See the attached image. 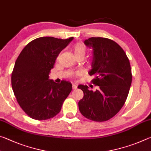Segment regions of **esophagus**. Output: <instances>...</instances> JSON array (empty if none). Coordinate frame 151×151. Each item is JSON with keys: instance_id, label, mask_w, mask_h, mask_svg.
<instances>
[{"instance_id": "34e87169", "label": "esophagus", "mask_w": 151, "mask_h": 151, "mask_svg": "<svg viewBox=\"0 0 151 151\" xmlns=\"http://www.w3.org/2000/svg\"><path fill=\"white\" fill-rule=\"evenodd\" d=\"M77 88V85H75V84H73V90H75V89H76Z\"/></svg>"}]
</instances>
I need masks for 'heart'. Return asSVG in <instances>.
I'll return each mask as SVG.
<instances>
[{
	"label": "heart",
	"instance_id": "obj_1",
	"mask_svg": "<svg viewBox=\"0 0 151 151\" xmlns=\"http://www.w3.org/2000/svg\"><path fill=\"white\" fill-rule=\"evenodd\" d=\"M74 54L75 55V57H78V56H83L85 57L86 54V47L82 43L78 42L73 47Z\"/></svg>",
	"mask_w": 151,
	"mask_h": 151
}]
</instances>
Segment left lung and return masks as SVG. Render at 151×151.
<instances>
[{"label":"left lung","instance_id":"left-lung-1","mask_svg":"<svg viewBox=\"0 0 151 151\" xmlns=\"http://www.w3.org/2000/svg\"><path fill=\"white\" fill-rule=\"evenodd\" d=\"M84 43L93 48L88 74L94 76L92 83L99 89L93 91L87 85L78 86L84 93L78 102L79 111L91 121H108L118 113L129 94L132 82L129 60L123 49L111 39L91 37Z\"/></svg>","mask_w":151,"mask_h":151}]
</instances>
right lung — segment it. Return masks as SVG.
<instances>
[{
    "label": "right lung",
    "instance_id": "1",
    "mask_svg": "<svg viewBox=\"0 0 151 151\" xmlns=\"http://www.w3.org/2000/svg\"><path fill=\"white\" fill-rule=\"evenodd\" d=\"M40 37L30 42L18 57L11 76L12 87L20 106L30 118H53L72 91V84L49 79L59 53L73 40Z\"/></svg>",
    "mask_w": 151,
    "mask_h": 151
}]
</instances>
